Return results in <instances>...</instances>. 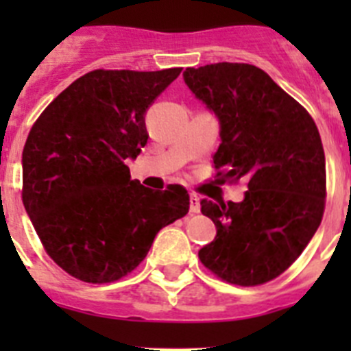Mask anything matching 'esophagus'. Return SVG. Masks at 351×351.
<instances>
[{
  "label": "esophagus",
  "mask_w": 351,
  "mask_h": 351,
  "mask_svg": "<svg viewBox=\"0 0 351 351\" xmlns=\"http://www.w3.org/2000/svg\"><path fill=\"white\" fill-rule=\"evenodd\" d=\"M190 210L191 213H200V198H198V195L191 193L190 195Z\"/></svg>",
  "instance_id": "esophagus-1"
}]
</instances>
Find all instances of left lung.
Here are the masks:
<instances>
[{"label":"left lung","instance_id":"left-lung-1","mask_svg":"<svg viewBox=\"0 0 351 351\" xmlns=\"http://www.w3.org/2000/svg\"><path fill=\"white\" fill-rule=\"evenodd\" d=\"M182 75L219 119L216 178L247 184L243 202H200L218 234L198 258L226 283H267L299 258L322 223L320 133L308 110L253 64L214 63Z\"/></svg>","mask_w":351,"mask_h":351}]
</instances>
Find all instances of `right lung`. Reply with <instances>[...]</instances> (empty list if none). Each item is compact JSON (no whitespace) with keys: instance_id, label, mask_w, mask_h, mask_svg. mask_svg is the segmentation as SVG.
<instances>
[{"instance_id":"1","label":"right lung","mask_w":351,"mask_h":351,"mask_svg":"<svg viewBox=\"0 0 351 351\" xmlns=\"http://www.w3.org/2000/svg\"><path fill=\"white\" fill-rule=\"evenodd\" d=\"M182 68L93 70L40 114L23 151V202L47 255L86 283L138 267L163 226L190 210L179 184L144 188L128 158L147 144L145 110Z\"/></svg>"}]
</instances>
